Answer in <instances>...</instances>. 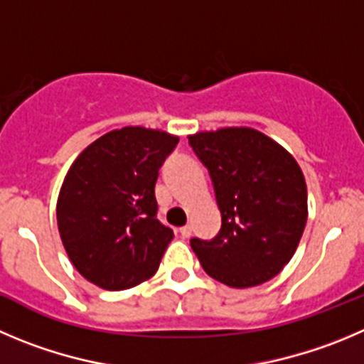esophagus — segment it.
Listing matches in <instances>:
<instances>
[{"mask_svg": "<svg viewBox=\"0 0 364 364\" xmlns=\"http://www.w3.org/2000/svg\"><path fill=\"white\" fill-rule=\"evenodd\" d=\"M179 233H181L183 239H188V237L192 235V226H190V224H186V226H183V228L179 230Z\"/></svg>", "mask_w": 364, "mask_h": 364, "instance_id": "esophagus-1", "label": "esophagus"}]
</instances>
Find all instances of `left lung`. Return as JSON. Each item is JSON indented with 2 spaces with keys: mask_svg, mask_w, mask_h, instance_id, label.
Masks as SVG:
<instances>
[{
  "mask_svg": "<svg viewBox=\"0 0 364 364\" xmlns=\"http://www.w3.org/2000/svg\"><path fill=\"white\" fill-rule=\"evenodd\" d=\"M212 176L223 226L213 240L192 239L203 269L246 289L271 280L293 259L307 223V185L289 151L253 127L188 136Z\"/></svg>",
  "mask_w": 364,
  "mask_h": 364,
  "instance_id": "8db88e82",
  "label": "left lung"
}]
</instances>
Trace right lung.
<instances>
[{
    "label": "right lung",
    "mask_w": 364,
    "mask_h": 364,
    "mask_svg": "<svg viewBox=\"0 0 364 364\" xmlns=\"http://www.w3.org/2000/svg\"><path fill=\"white\" fill-rule=\"evenodd\" d=\"M179 138L127 125L87 145L60 186L57 226L75 269L105 291H124L158 271L171 228L156 219L154 185Z\"/></svg>",
    "instance_id": "1"
}]
</instances>
